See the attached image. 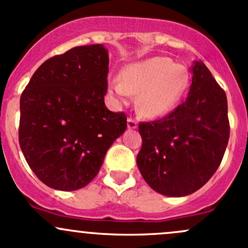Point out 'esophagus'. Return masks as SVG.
Here are the masks:
<instances>
[{
	"mask_svg": "<svg viewBox=\"0 0 248 248\" xmlns=\"http://www.w3.org/2000/svg\"><path fill=\"white\" fill-rule=\"evenodd\" d=\"M136 127H137V122L135 121V119H132V118L127 119V129L134 130V129H136Z\"/></svg>",
	"mask_w": 248,
	"mask_h": 248,
	"instance_id": "obj_1",
	"label": "esophagus"
}]
</instances>
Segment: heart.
<instances>
[{
    "label": "heart",
    "mask_w": 248,
    "mask_h": 248,
    "mask_svg": "<svg viewBox=\"0 0 248 248\" xmlns=\"http://www.w3.org/2000/svg\"><path fill=\"white\" fill-rule=\"evenodd\" d=\"M188 85L185 68L170 58L153 57L126 65L121 78L108 82V92L122 103L131 94H139L137 108L147 118H157L170 112Z\"/></svg>",
    "instance_id": "b5f03b06"
}]
</instances>
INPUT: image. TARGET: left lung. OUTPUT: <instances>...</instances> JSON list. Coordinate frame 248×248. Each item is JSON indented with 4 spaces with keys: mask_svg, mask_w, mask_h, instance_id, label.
I'll return each mask as SVG.
<instances>
[{
    "mask_svg": "<svg viewBox=\"0 0 248 248\" xmlns=\"http://www.w3.org/2000/svg\"><path fill=\"white\" fill-rule=\"evenodd\" d=\"M186 100L159 121L139 125L137 166L148 185L168 197L200 190L222 161L229 140L227 96L202 61L191 67Z\"/></svg>",
    "mask_w": 248,
    "mask_h": 248,
    "instance_id": "8db88e82",
    "label": "left lung"
}]
</instances>
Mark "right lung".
Here are the masks:
<instances>
[{
    "label": "right lung",
    "mask_w": 248,
    "mask_h": 248,
    "mask_svg": "<svg viewBox=\"0 0 248 248\" xmlns=\"http://www.w3.org/2000/svg\"><path fill=\"white\" fill-rule=\"evenodd\" d=\"M108 50L76 46L45 61L20 98L19 142L31 170L60 191L85 187L107 150L124 134L126 116L105 105Z\"/></svg>",
    "instance_id": "obj_1"
}]
</instances>
